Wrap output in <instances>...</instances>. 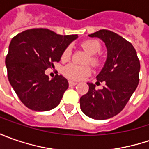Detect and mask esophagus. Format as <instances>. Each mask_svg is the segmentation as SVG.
Wrapping results in <instances>:
<instances>
[{
    "mask_svg": "<svg viewBox=\"0 0 149 149\" xmlns=\"http://www.w3.org/2000/svg\"><path fill=\"white\" fill-rule=\"evenodd\" d=\"M76 82H73V81H69V85L70 86H74V85H76Z\"/></svg>",
    "mask_w": 149,
    "mask_h": 149,
    "instance_id": "34e87169",
    "label": "esophagus"
}]
</instances>
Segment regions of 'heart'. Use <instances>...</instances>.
<instances>
[{
  "label": "heart",
  "instance_id": "heart-1",
  "mask_svg": "<svg viewBox=\"0 0 149 149\" xmlns=\"http://www.w3.org/2000/svg\"><path fill=\"white\" fill-rule=\"evenodd\" d=\"M81 47L89 54L86 60V64L90 63L94 66H100L101 65V59L99 54H97L101 50V44L99 40L95 39H89L84 40L83 42H81ZM71 46L68 45L61 54V60H68L71 56ZM92 69L90 66H79L73 63L65 65L62 70L63 74L66 78L72 80H79L84 76L89 75Z\"/></svg>",
  "mask_w": 149,
  "mask_h": 149
}]
</instances>
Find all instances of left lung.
I'll return each mask as SVG.
<instances>
[{
	"mask_svg": "<svg viewBox=\"0 0 149 149\" xmlns=\"http://www.w3.org/2000/svg\"><path fill=\"white\" fill-rule=\"evenodd\" d=\"M105 43L108 56L97 75L98 82H105L102 89L89 84V91L80 100V109L88 117L104 120L123 110L139 82L140 62L133 45L114 32L100 30L89 35Z\"/></svg>",
	"mask_w": 149,
	"mask_h": 149,
	"instance_id": "left-lung-1",
	"label": "left lung"
}]
</instances>
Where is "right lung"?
I'll return each mask as SVG.
<instances>
[{
    "instance_id": "obj_1",
    "label": "right lung",
    "mask_w": 149,
    "mask_h": 149,
    "mask_svg": "<svg viewBox=\"0 0 149 149\" xmlns=\"http://www.w3.org/2000/svg\"><path fill=\"white\" fill-rule=\"evenodd\" d=\"M77 35L61 36L36 28L26 30L12 38L6 57L9 82L20 101L35 111L55 108L69 84L62 75L51 80L45 70L59 62L64 49Z\"/></svg>"
}]
</instances>
